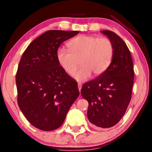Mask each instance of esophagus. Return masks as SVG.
Masks as SVG:
<instances>
[{
	"mask_svg": "<svg viewBox=\"0 0 152 152\" xmlns=\"http://www.w3.org/2000/svg\"><path fill=\"white\" fill-rule=\"evenodd\" d=\"M77 85H78V88H79V91H81V89H82V84H81V83H80L79 82L78 84H77Z\"/></svg>",
	"mask_w": 152,
	"mask_h": 152,
	"instance_id": "esophagus-1",
	"label": "esophagus"
}]
</instances>
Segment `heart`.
Wrapping results in <instances>:
<instances>
[{
	"mask_svg": "<svg viewBox=\"0 0 152 152\" xmlns=\"http://www.w3.org/2000/svg\"><path fill=\"white\" fill-rule=\"evenodd\" d=\"M70 50L61 48L57 50L59 66L71 75L75 72L80 60L81 67L75 74L78 81H85L92 73L95 77L103 74L113 59L114 48L107 37L82 34L68 42Z\"/></svg>",
	"mask_w": 152,
	"mask_h": 152,
	"instance_id": "1",
	"label": "heart"
}]
</instances>
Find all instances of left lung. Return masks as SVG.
Returning <instances> with one entry per match:
<instances>
[{"label": "left lung", "instance_id": "obj_1", "mask_svg": "<svg viewBox=\"0 0 152 152\" xmlns=\"http://www.w3.org/2000/svg\"><path fill=\"white\" fill-rule=\"evenodd\" d=\"M112 41L114 53L108 69L83 84L81 94L88 102L87 117L93 126L109 128L123 117L132 99L134 70L124 41L110 30L102 31Z\"/></svg>", "mask_w": 152, "mask_h": 152}]
</instances>
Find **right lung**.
<instances>
[{
	"instance_id": "1",
	"label": "right lung",
	"mask_w": 152,
	"mask_h": 152,
	"mask_svg": "<svg viewBox=\"0 0 152 152\" xmlns=\"http://www.w3.org/2000/svg\"><path fill=\"white\" fill-rule=\"evenodd\" d=\"M78 31L48 30L35 39L23 54L16 75L17 102L28 122L42 131L62 125L80 95L77 83L59 66L57 53Z\"/></svg>"
}]
</instances>
